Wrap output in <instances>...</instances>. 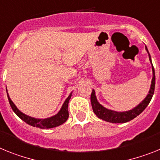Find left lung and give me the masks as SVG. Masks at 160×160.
Segmentation results:
<instances>
[{
  "mask_svg": "<svg viewBox=\"0 0 160 160\" xmlns=\"http://www.w3.org/2000/svg\"><path fill=\"white\" fill-rule=\"evenodd\" d=\"M146 51H147V52L148 53V55H149V59L151 63L153 76H152V80H151V84L149 92L147 95V97H145V99L142 101L141 103L138 104L137 106L134 107V109H130V110L124 111V112H117V111L106 109L103 105H101L97 101L95 91H94V89H92V92L91 93L92 107V110H93L94 113L99 118L102 119V120L105 121V122H112V123H124V122H130V120H132V119H134L137 116H138L147 108V106L150 103V101H151V98L153 97L154 92H155V69H154L153 64H152V62H151V55H150L149 51L147 50V47H146Z\"/></svg>",
  "mask_w": 160,
  "mask_h": 160,
  "instance_id": "8db88e82",
  "label": "left lung"
}]
</instances>
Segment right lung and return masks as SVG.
I'll list each match as a JSON object with an SVG mask.
<instances>
[{
	"label": "right lung",
	"mask_w": 160,
	"mask_h": 160,
	"mask_svg": "<svg viewBox=\"0 0 160 160\" xmlns=\"http://www.w3.org/2000/svg\"><path fill=\"white\" fill-rule=\"evenodd\" d=\"M72 92H71L70 95H69L68 97V98L65 100L64 103L63 104V105L61 107V109L59 111V113H57V114L54 115V116L51 117V118H47L44 119L34 118H32V117H30L28 116V115L23 113L17 108V106L14 105V103H13V101H11L10 97H9L8 92H7V97H8V100H9V104H10V106L11 108H12V109L13 110V112H14L22 121H24V122H26L27 124L30 125V126H34V127H38V128L40 129H50L60 126V125L64 123V122L68 120L69 116L68 107L69 100L71 99V97H72Z\"/></svg>",
	"instance_id": "right-lung-1"
}]
</instances>
